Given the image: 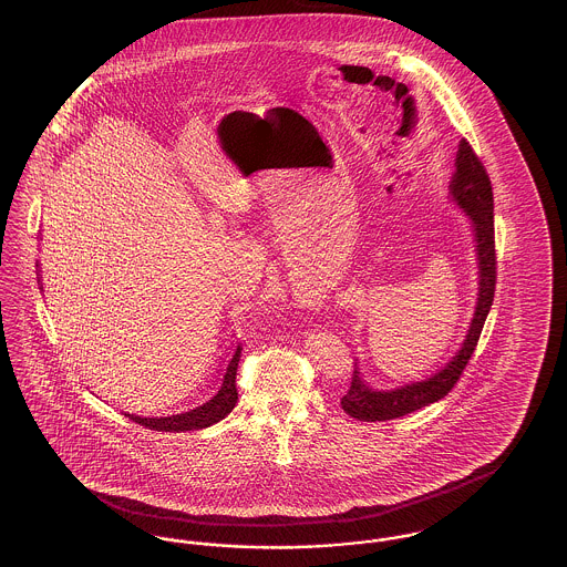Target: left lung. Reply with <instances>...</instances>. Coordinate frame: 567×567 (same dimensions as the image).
Listing matches in <instances>:
<instances>
[{"label":"left lung","instance_id":"left-lung-1","mask_svg":"<svg viewBox=\"0 0 567 567\" xmlns=\"http://www.w3.org/2000/svg\"><path fill=\"white\" fill-rule=\"evenodd\" d=\"M449 189H451V199L470 218L472 231H474V244H476L478 297H476V310H474L472 323L455 357H451V361L442 370H437L425 380L408 382L398 389L378 391L359 377L361 372L354 363L351 389L340 404L344 408V412L351 414L357 421H389L442 400L457 384L458 377L463 374L470 357L476 351L481 331L485 327L486 315L493 306L497 261H495L491 181H488L485 165L476 157L467 140L458 142L455 174L451 178Z\"/></svg>","mask_w":567,"mask_h":567}]
</instances>
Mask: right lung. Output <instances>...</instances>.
<instances>
[{"label": "right lung", "mask_w": 567, "mask_h": 567, "mask_svg": "<svg viewBox=\"0 0 567 567\" xmlns=\"http://www.w3.org/2000/svg\"><path fill=\"white\" fill-rule=\"evenodd\" d=\"M240 352H243V347L238 342L231 359L225 363V368L220 372L215 391L202 404L193 405L187 412L169 414V416H137L130 412H125V416H130L137 425L146 427V430H155V432H193V430H206V427L215 425L218 421H223L238 402L236 372H238Z\"/></svg>", "instance_id": "1"}]
</instances>
